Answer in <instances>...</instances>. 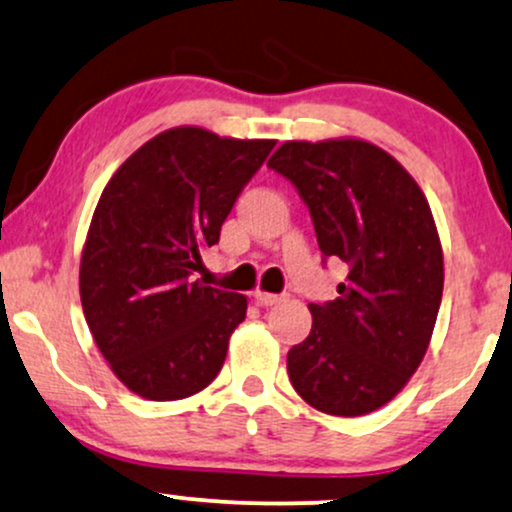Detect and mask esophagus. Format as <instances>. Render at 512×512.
I'll return each instance as SVG.
<instances>
[{"label": "esophagus", "mask_w": 512, "mask_h": 512, "mask_svg": "<svg viewBox=\"0 0 512 512\" xmlns=\"http://www.w3.org/2000/svg\"><path fill=\"white\" fill-rule=\"evenodd\" d=\"M252 298L257 300V303L260 305H264V307H269V305H276V303H281L283 300V295H276V293H267V291H260V288H257L255 293H252Z\"/></svg>", "instance_id": "34e87169"}]
</instances>
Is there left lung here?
I'll return each instance as SVG.
<instances>
[{
  "mask_svg": "<svg viewBox=\"0 0 512 512\" xmlns=\"http://www.w3.org/2000/svg\"><path fill=\"white\" fill-rule=\"evenodd\" d=\"M298 188L324 257L348 264L331 303H310L312 331L288 350L307 405L360 417L403 391L432 341L443 250L427 197L403 164L360 138L286 140L267 162Z\"/></svg>",
  "mask_w": 512,
  "mask_h": 512,
  "instance_id": "1",
  "label": "left lung"
}]
</instances>
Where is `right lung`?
Returning <instances> with one entry per match:
<instances>
[{"mask_svg": "<svg viewBox=\"0 0 512 512\" xmlns=\"http://www.w3.org/2000/svg\"><path fill=\"white\" fill-rule=\"evenodd\" d=\"M276 140L157 133L104 186L80 255V305L116 379L181 400L217 379L248 298L190 276Z\"/></svg>", "mask_w": 512, "mask_h": 512, "instance_id": "add662e5", "label": "right lung"}]
</instances>
